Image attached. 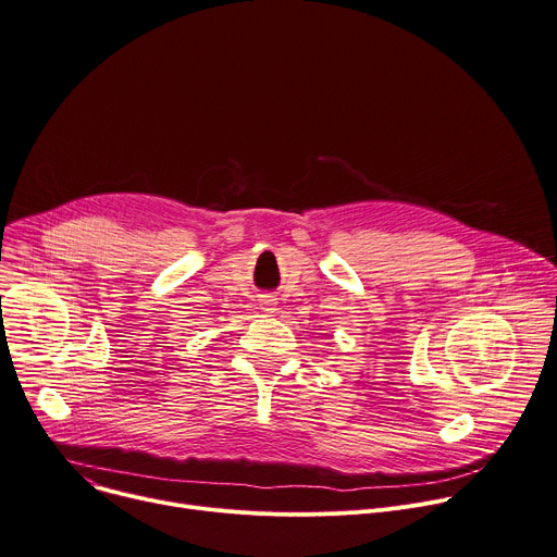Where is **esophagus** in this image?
<instances>
[{
	"instance_id": "esophagus-1",
	"label": "esophagus",
	"mask_w": 557,
	"mask_h": 557,
	"mask_svg": "<svg viewBox=\"0 0 557 557\" xmlns=\"http://www.w3.org/2000/svg\"><path fill=\"white\" fill-rule=\"evenodd\" d=\"M264 307H273V299H264ZM269 311V309H267Z\"/></svg>"
}]
</instances>
